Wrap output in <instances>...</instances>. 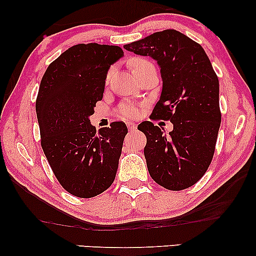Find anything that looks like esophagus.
<instances>
[{"mask_svg": "<svg viewBox=\"0 0 256 256\" xmlns=\"http://www.w3.org/2000/svg\"><path fill=\"white\" fill-rule=\"evenodd\" d=\"M127 127L130 132H134V130H136V128H138V126H136L135 124H127Z\"/></svg>", "mask_w": 256, "mask_h": 256, "instance_id": "1", "label": "esophagus"}]
</instances>
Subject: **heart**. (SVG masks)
<instances>
[{
	"instance_id": "1",
	"label": "heart",
	"mask_w": 256,
	"mask_h": 256,
	"mask_svg": "<svg viewBox=\"0 0 256 256\" xmlns=\"http://www.w3.org/2000/svg\"><path fill=\"white\" fill-rule=\"evenodd\" d=\"M146 62H148L144 59H132L130 62V66H132V70H135L140 68V66L146 64ZM112 73H113V70H110V72H108L107 74V80L110 78ZM140 113H141V106L138 104H132V102H128V104H124L120 108V114L122 118H138Z\"/></svg>"
}]
</instances>
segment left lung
<instances>
[{
	"instance_id": "8db88e82",
	"label": "left lung",
	"mask_w": 256,
	"mask_h": 256,
	"mask_svg": "<svg viewBox=\"0 0 256 256\" xmlns=\"http://www.w3.org/2000/svg\"><path fill=\"white\" fill-rule=\"evenodd\" d=\"M127 51L157 62L162 92L152 118L170 120L166 134L144 121V157L150 176L160 186L180 191L197 183L211 164L222 122L219 80L198 43L174 29L154 32L124 45Z\"/></svg>"
}]
</instances>
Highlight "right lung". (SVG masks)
Instances as JSON below:
<instances>
[{"label": "right lung", "instance_id": "obj_1", "mask_svg": "<svg viewBox=\"0 0 256 256\" xmlns=\"http://www.w3.org/2000/svg\"><path fill=\"white\" fill-rule=\"evenodd\" d=\"M120 46L76 44L48 65L36 101L42 148L54 176L70 194L92 198L116 176L124 122L96 130L90 116L102 99L108 70L124 57Z\"/></svg>", "mask_w": 256, "mask_h": 256}]
</instances>
